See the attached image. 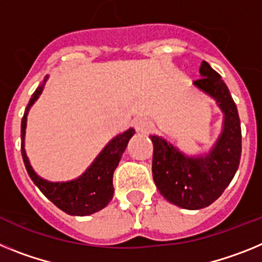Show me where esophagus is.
Masks as SVG:
<instances>
[{"label": "esophagus", "mask_w": 262, "mask_h": 262, "mask_svg": "<svg viewBox=\"0 0 262 262\" xmlns=\"http://www.w3.org/2000/svg\"><path fill=\"white\" fill-rule=\"evenodd\" d=\"M134 128L138 133H144L147 134L149 132H151L153 129V124L151 121H149L147 118H137L136 121H134Z\"/></svg>", "instance_id": "obj_1"}]
</instances>
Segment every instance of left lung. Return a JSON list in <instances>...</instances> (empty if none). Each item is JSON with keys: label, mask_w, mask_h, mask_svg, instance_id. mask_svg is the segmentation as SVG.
<instances>
[{"label": "left lung", "mask_w": 262, "mask_h": 262, "mask_svg": "<svg viewBox=\"0 0 262 262\" xmlns=\"http://www.w3.org/2000/svg\"><path fill=\"white\" fill-rule=\"evenodd\" d=\"M199 74L202 79L194 81V87L212 97L224 115L222 133L210 151L186 156L161 136H149L154 146V183L166 200L185 210L212 204L235 177L241 156L240 118L228 87L204 60Z\"/></svg>", "instance_id": "left-lung-1"}]
</instances>
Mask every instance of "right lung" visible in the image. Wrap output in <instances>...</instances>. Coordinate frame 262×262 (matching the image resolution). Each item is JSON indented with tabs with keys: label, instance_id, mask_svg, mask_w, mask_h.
Here are the masks:
<instances>
[{
	"label": "right lung",
	"instance_id": "obj_1",
	"mask_svg": "<svg viewBox=\"0 0 262 262\" xmlns=\"http://www.w3.org/2000/svg\"><path fill=\"white\" fill-rule=\"evenodd\" d=\"M49 76L45 77L43 83L33 93L30 101L25 109V115L21 122V151L26 170L30 175L31 181L43 192V195L50 199L58 208L72 216H88L97 211L103 210L104 207L112 200L113 192V172L117 167L128 142L136 133L133 128L117 134L115 138L109 141L99 156L95 158L85 171L76 179L67 182H50L43 179L36 174L31 167L30 161L27 158L25 150V134L29 111L40 96L45 84Z\"/></svg>",
	"mask_w": 262,
	"mask_h": 262
}]
</instances>
